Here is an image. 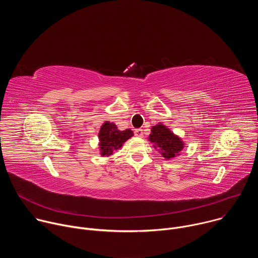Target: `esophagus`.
Wrapping results in <instances>:
<instances>
[{
	"instance_id": "34e87169",
	"label": "esophagus",
	"mask_w": 258,
	"mask_h": 258,
	"mask_svg": "<svg viewBox=\"0 0 258 258\" xmlns=\"http://www.w3.org/2000/svg\"><path fill=\"white\" fill-rule=\"evenodd\" d=\"M135 136H136V137H139V138H143V136H144L143 130H142V128H137V130H135Z\"/></svg>"
}]
</instances>
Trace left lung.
<instances>
[{
  "instance_id": "1",
  "label": "left lung",
  "mask_w": 258,
  "mask_h": 258,
  "mask_svg": "<svg viewBox=\"0 0 258 258\" xmlns=\"http://www.w3.org/2000/svg\"><path fill=\"white\" fill-rule=\"evenodd\" d=\"M149 141L154 144V148H157L166 159L179 155V152L183 148V143L180 138L175 136L169 128L161 123H158L151 128Z\"/></svg>"
}]
</instances>
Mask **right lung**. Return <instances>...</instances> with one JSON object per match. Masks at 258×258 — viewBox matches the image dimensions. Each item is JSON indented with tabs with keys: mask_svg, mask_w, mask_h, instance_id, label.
<instances>
[{
	"mask_svg": "<svg viewBox=\"0 0 258 258\" xmlns=\"http://www.w3.org/2000/svg\"><path fill=\"white\" fill-rule=\"evenodd\" d=\"M134 135L130 128L125 131H119L115 123L106 121L99 132V146L101 155L110 156L115 150L121 148L122 144Z\"/></svg>",
	"mask_w": 258,
	"mask_h": 258,
	"instance_id": "add662e5",
	"label": "right lung"
}]
</instances>
